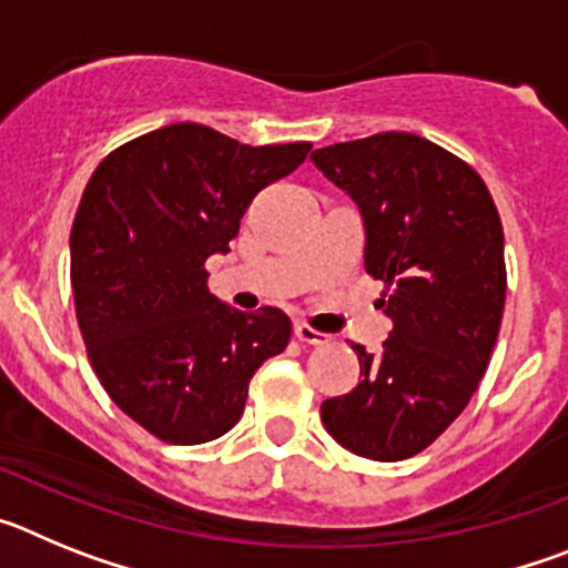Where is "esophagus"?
<instances>
[{
    "label": "esophagus",
    "mask_w": 568,
    "mask_h": 568,
    "mask_svg": "<svg viewBox=\"0 0 568 568\" xmlns=\"http://www.w3.org/2000/svg\"><path fill=\"white\" fill-rule=\"evenodd\" d=\"M295 338H298L301 344H313V346H324L333 341L327 333H318V329H313L310 324H304V321L295 324Z\"/></svg>",
    "instance_id": "esophagus-1"
}]
</instances>
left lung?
Instances as JSON below:
<instances>
[{
    "label": "left lung",
    "instance_id": "8db88e82",
    "mask_svg": "<svg viewBox=\"0 0 568 568\" xmlns=\"http://www.w3.org/2000/svg\"><path fill=\"white\" fill-rule=\"evenodd\" d=\"M310 159L358 204L366 273L393 284V333L381 355L353 346L358 386L324 400L321 420L361 458H413L464 413L498 341L500 215L484 179L424 135L389 130Z\"/></svg>",
    "mask_w": 568,
    "mask_h": 568
}]
</instances>
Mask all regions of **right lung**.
<instances>
[{
	"label": "right lung",
	"mask_w": 568,
	"mask_h": 568,
	"mask_svg": "<svg viewBox=\"0 0 568 568\" xmlns=\"http://www.w3.org/2000/svg\"><path fill=\"white\" fill-rule=\"evenodd\" d=\"M310 148H250L179 122L122 144L90 175L70 230L79 329L113 404L155 438H222L255 369L290 344L281 310L215 298L204 261L230 253L250 202Z\"/></svg>",
	"instance_id": "1"
}]
</instances>
